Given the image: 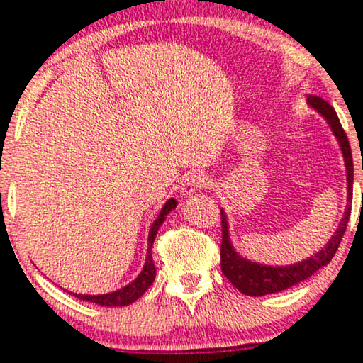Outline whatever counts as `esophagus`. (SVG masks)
Returning <instances> with one entry per match:
<instances>
[{"instance_id":"34e87169","label":"esophagus","mask_w":363,"mask_h":363,"mask_svg":"<svg viewBox=\"0 0 363 363\" xmlns=\"http://www.w3.org/2000/svg\"><path fill=\"white\" fill-rule=\"evenodd\" d=\"M203 186H206V177L201 173H190L182 183V193L183 195H193L196 190H201Z\"/></svg>"}]
</instances>
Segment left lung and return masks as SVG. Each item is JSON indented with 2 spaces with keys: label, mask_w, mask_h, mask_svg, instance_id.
<instances>
[{
  "label": "left lung",
  "mask_w": 363,
  "mask_h": 363,
  "mask_svg": "<svg viewBox=\"0 0 363 363\" xmlns=\"http://www.w3.org/2000/svg\"><path fill=\"white\" fill-rule=\"evenodd\" d=\"M307 102L315 108L317 112H320L322 116L334 132L337 140L340 143L342 153L345 158V168H347V208L344 213V218L340 220V225L337 228L335 235L330 238V241L327 242L324 250L315 252L314 256L307 257L302 262H296L292 266H262L257 262H251L241 257L238 252L233 250L230 235H228V221L225 211L221 210V271L226 276V279L236 287L238 291L242 292L246 296H266V294H274V292H281L287 289V287L299 284L301 281L307 279L314 274L315 271H319L322 266L329 264L332 257L335 256V251L339 250V245L342 241V236L347 230V223H349L350 210H352V185H354V162H352V152H350V143L347 138V133L340 125L339 117L334 111V107L329 102H325L324 99L317 96H309Z\"/></svg>",
  "instance_id": "left-lung-1"
}]
</instances>
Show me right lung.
<instances>
[{
  "label": "right lung",
  "mask_w": 363,
  "mask_h": 363,
  "mask_svg": "<svg viewBox=\"0 0 363 363\" xmlns=\"http://www.w3.org/2000/svg\"><path fill=\"white\" fill-rule=\"evenodd\" d=\"M175 206H177V200H173V198H172V200H168L165 203V206L162 208L160 215L157 216L155 221H153V225L150 228V233H148V250H147L145 266H143V271L140 272V274H138L135 281H132L130 284L122 287V289H118L116 292H111V294L82 296V294H74V292H69V294L77 297V299L94 302V304H99V306H104V307L128 306V304H132V302H135L138 297L143 296V292H145L148 287L153 284V279H155V272H157L155 264H153V257H152L153 241H155L158 228H160L162 223L165 221L168 213H170Z\"/></svg>",
  "instance_id": "right-lung-1"
}]
</instances>
